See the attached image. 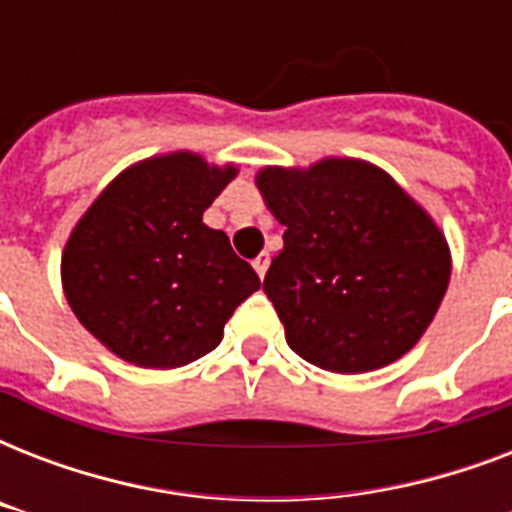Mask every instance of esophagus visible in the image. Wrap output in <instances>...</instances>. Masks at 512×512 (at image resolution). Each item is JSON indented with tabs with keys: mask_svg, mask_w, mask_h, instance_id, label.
I'll use <instances>...</instances> for the list:
<instances>
[{
	"mask_svg": "<svg viewBox=\"0 0 512 512\" xmlns=\"http://www.w3.org/2000/svg\"><path fill=\"white\" fill-rule=\"evenodd\" d=\"M268 263H271V257H268V252H260V255H257L255 260H252V265H255V271H257V276H260V279H263L265 271H268Z\"/></svg>",
	"mask_w": 512,
	"mask_h": 512,
	"instance_id": "34e87169",
	"label": "esophagus"
}]
</instances>
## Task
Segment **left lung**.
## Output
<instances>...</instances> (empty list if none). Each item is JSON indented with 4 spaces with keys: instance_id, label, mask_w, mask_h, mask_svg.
I'll use <instances>...</instances> for the list:
<instances>
[{
    "instance_id": "1",
    "label": "left lung",
    "mask_w": 512,
    "mask_h": 512,
    "mask_svg": "<svg viewBox=\"0 0 512 512\" xmlns=\"http://www.w3.org/2000/svg\"><path fill=\"white\" fill-rule=\"evenodd\" d=\"M255 183L284 225L263 289L289 348L337 374L372 372L412 350L452 276L433 217L358 159L265 167Z\"/></svg>"
}]
</instances>
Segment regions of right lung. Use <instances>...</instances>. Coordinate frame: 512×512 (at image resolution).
Here are the masks:
<instances>
[{
  "label": "right lung",
  "mask_w": 512,
  "mask_h": 512,
  "mask_svg": "<svg viewBox=\"0 0 512 512\" xmlns=\"http://www.w3.org/2000/svg\"><path fill=\"white\" fill-rule=\"evenodd\" d=\"M236 167L175 151L127 167L92 201L63 249V292L92 337L143 369L207 356L260 289L223 231L201 223Z\"/></svg>",
  "instance_id": "1"
}]
</instances>
